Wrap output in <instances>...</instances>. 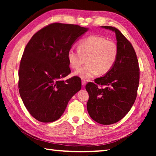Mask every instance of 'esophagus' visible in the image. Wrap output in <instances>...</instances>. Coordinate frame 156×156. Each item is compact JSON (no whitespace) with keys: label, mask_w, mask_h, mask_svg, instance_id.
Returning a JSON list of instances; mask_svg holds the SVG:
<instances>
[{"label":"esophagus","mask_w":156,"mask_h":156,"mask_svg":"<svg viewBox=\"0 0 156 156\" xmlns=\"http://www.w3.org/2000/svg\"><path fill=\"white\" fill-rule=\"evenodd\" d=\"M82 87H84V86L86 85V82L84 80H82Z\"/></svg>","instance_id":"34e87169"}]
</instances>
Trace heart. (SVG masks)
Wrapping results in <instances>:
<instances>
[{
  "instance_id": "1",
  "label": "heart",
  "mask_w": 156,
  "mask_h": 156,
  "mask_svg": "<svg viewBox=\"0 0 156 156\" xmlns=\"http://www.w3.org/2000/svg\"><path fill=\"white\" fill-rule=\"evenodd\" d=\"M118 54V45L115 41L93 35L79 42L78 49L69 48L67 59L73 69L78 68L87 59V64L73 74L88 80L98 74L104 75L110 71L117 61Z\"/></svg>"
}]
</instances>
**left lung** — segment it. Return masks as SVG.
Returning a JSON list of instances; mask_svg holds the SVG:
<instances>
[{
	"label": "left lung",
	"instance_id": "obj_1",
	"mask_svg": "<svg viewBox=\"0 0 156 156\" xmlns=\"http://www.w3.org/2000/svg\"><path fill=\"white\" fill-rule=\"evenodd\" d=\"M115 33L119 54L113 67L102 77L88 82L87 111L96 122L111 125L127 115L134 104L140 82V68L131 44L121 31L111 26H101ZM98 85H105L98 89Z\"/></svg>",
	"mask_w": 156,
	"mask_h": 156
}]
</instances>
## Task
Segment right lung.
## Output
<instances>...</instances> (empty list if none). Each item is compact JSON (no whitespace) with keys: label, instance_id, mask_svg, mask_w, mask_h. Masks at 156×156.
Instances as JSON below:
<instances>
[{"label":"right lung","instance_id":"right-lung-1","mask_svg":"<svg viewBox=\"0 0 156 156\" xmlns=\"http://www.w3.org/2000/svg\"><path fill=\"white\" fill-rule=\"evenodd\" d=\"M88 31L77 25L52 23L36 33L26 45L20 63L19 90L26 108L37 121L58 120L81 89L77 76L61 79L71 72L68 51Z\"/></svg>","mask_w":156,"mask_h":156}]
</instances>
